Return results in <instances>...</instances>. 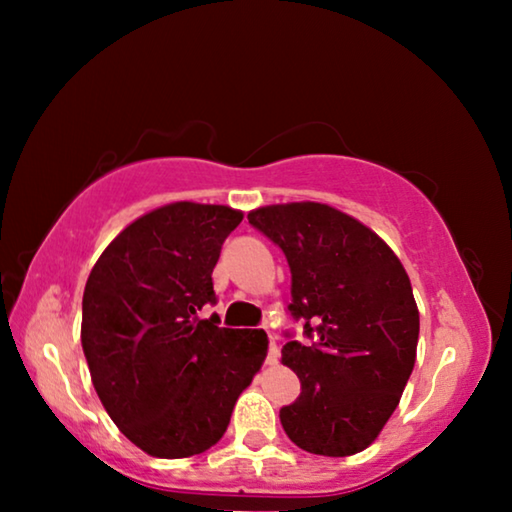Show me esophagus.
Segmentation results:
<instances>
[{
  "label": "esophagus",
  "instance_id": "1",
  "mask_svg": "<svg viewBox=\"0 0 512 512\" xmlns=\"http://www.w3.org/2000/svg\"><path fill=\"white\" fill-rule=\"evenodd\" d=\"M277 357H280V348H277V341H275V334L268 332V363H277Z\"/></svg>",
  "mask_w": 512,
  "mask_h": 512
}]
</instances>
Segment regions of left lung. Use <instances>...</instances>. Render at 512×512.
Listing matches in <instances>:
<instances>
[{"mask_svg":"<svg viewBox=\"0 0 512 512\" xmlns=\"http://www.w3.org/2000/svg\"><path fill=\"white\" fill-rule=\"evenodd\" d=\"M248 223L291 268L293 320L282 363L300 379L280 422L300 449L352 456L379 436L400 404L418 350L420 314L395 253L352 216L320 203L268 205Z\"/></svg>","mask_w":512,"mask_h":512,"instance_id":"1","label":"left lung"}]
</instances>
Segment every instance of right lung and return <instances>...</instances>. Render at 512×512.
Instances as JSON below:
<instances>
[{
  "instance_id": "add662e5",
  "label": "right lung",
  "mask_w": 512,
  "mask_h": 512,
  "mask_svg": "<svg viewBox=\"0 0 512 512\" xmlns=\"http://www.w3.org/2000/svg\"><path fill=\"white\" fill-rule=\"evenodd\" d=\"M244 219L225 205L171 203L112 239L83 291L81 343L94 391L146 454H201L228 429L266 357L264 329L219 327L212 271Z\"/></svg>"
}]
</instances>
